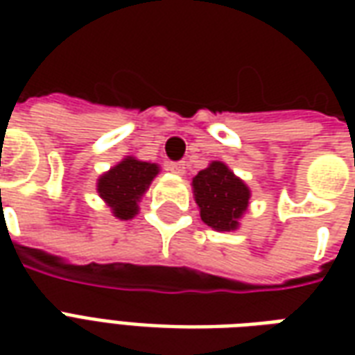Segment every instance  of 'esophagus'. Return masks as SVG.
I'll list each match as a JSON object with an SVG mask.
<instances>
[{"label":"esophagus","instance_id":"34e87169","mask_svg":"<svg viewBox=\"0 0 355 355\" xmlns=\"http://www.w3.org/2000/svg\"><path fill=\"white\" fill-rule=\"evenodd\" d=\"M167 169H169L171 173H175V175H184L186 165L184 162H171L169 165H167Z\"/></svg>","mask_w":355,"mask_h":355}]
</instances>
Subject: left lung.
<instances>
[{"mask_svg":"<svg viewBox=\"0 0 355 355\" xmlns=\"http://www.w3.org/2000/svg\"><path fill=\"white\" fill-rule=\"evenodd\" d=\"M201 220L218 232L238 228L239 216L249 205V188L224 163L213 162L192 180Z\"/></svg>","mask_w":355,"mask_h":355,"instance_id":"left-lung-1","label":"left lung"}]
</instances>
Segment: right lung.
Masks as SVG:
<instances>
[{
	"label": "right lung",
	"instance_id": "obj_1",
	"mask_svg": "<svg viewBox=\"0 0 355 355\" xmlns=\"http://www.w3.org/2000/svg\"><path fill=\"white\" fill-rule=\"evenodd\" d=\"M155 163L139 162L135 157H127L117 163L114 169L102 175L98 180V193L108 203L114 215L121 220H129L137 215V201L146 192L150 182L157 175Z\"/></svg>",
	"mask_w": 355,
	"mask_h": 355
}]
</instances>
